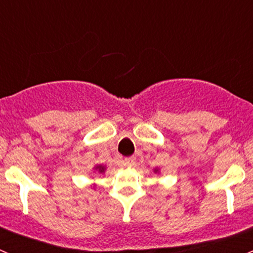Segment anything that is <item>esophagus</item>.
Masks as SVG:
<instances>
[{
    "mask_svg": "<svg viewBox=\"0 0 253 253\" xmlns=\"http://www.w3.org/2000/svg\"><path fill=\"white\" fill-rule=\"evenodd\" d=\"M125 165H128V167H132V165H134V163H136V158L134 157H129V158H126V159L124 160Z\"/></svg>",
    "mask_w": 253,
    "mask_h": 253,
    "instance_id": "esophagus-1",
    "label": "esophagus"
}]
</instances>
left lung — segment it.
Wrapping results in <instances>:
<instances>
[{
    "mask_svg": "<svg viewBox=\"0 0 253 253\" xmlns=\"http://www.w3.org/2000/svg\"><path fill=\"white\" fill-rule=\"evenodd\" d=\"M154 172H158V169H155V170H154Z\"/></svg>",
    "mask_w": 253,
    "mask_h": 253,
    "instance_id": "obj_1",
    "label": "left lung"
}]
</instances>
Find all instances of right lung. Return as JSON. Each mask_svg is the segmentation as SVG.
Listing matches in <instances>:
<instances>
[{
  "mask_svg": "<svg viewBox=\"0 0 253 253\" xmlns=\"http://www.w3.org/2000/svg\"><path fill=\"white\" fill-rule=\"evenodd\" d=\"M95 170H98L100 174H103V172H105V167H103V165H96L95 168H94Z\"/></svg>",
  "mask_w": 253,
  "mask_h": 253,
  "instance_id": "right-lung-1",
  "label": "right lung"
}]
</instances>
